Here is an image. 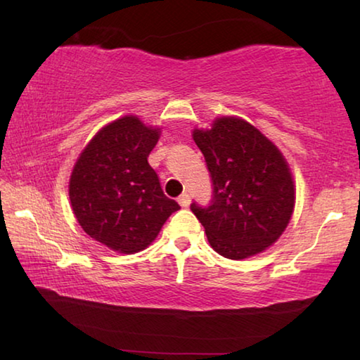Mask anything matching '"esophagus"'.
I'll list each match as a JSON object with an SVG mask.
<instances>
[{
	"label": "esophagus",
	"instance_id": "esophagus-1",
	"mask_svg": "<svg viewBox=\"0 0 360 360\" xmlns=\"http://www.w3.org/2000/svg\"><path fill=\"white\" fill-rule=\"evenodd\" d=\"M178 203L182 206V208H187V206L191 205V195L182 193L181 197H178Z\"/></svg>",
	"mask_w": 360,
	"mask_h": 360
}]
</instances>
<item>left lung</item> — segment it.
Segmentation results:
<instances>
[{"instance_id": "8db88e82", "label": "left lung", "mask_w": 360, "mask_h": 360, "mask_svg": "<svg viewBox=\"0 0 360 360\" xmlns=\"http://www.w3.org/2000/svg\"><path fill=\"white\" fill-rule=\"evenodd\" d=\"M212 182L210 206L191 205L211 248L241 260L265 251L294 212L295 188L288 162L270 139L240 117L216 119L193 130Z\"/></svg>"}]
</instances>
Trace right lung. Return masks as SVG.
Wrapping results in <instances>:
<instances>
[{
    "instance_id": "right-lung-1",
    "label": "right lung",
    "mask_w": 360,
    "mask_h": 360,
    "mask_svg": "<svg viewBox=\"0 0 360 360\" xmlns=\"http://www.w3.org/2000/svg\"><path fill=\"white\" fill-rule=\"evenodd\" d=\"M158 138L160 130L125 115L103 127L72 168V212L90 238L112 251H143L179 210L148 162Z\"/></svg>"
}]
</instances>
